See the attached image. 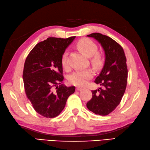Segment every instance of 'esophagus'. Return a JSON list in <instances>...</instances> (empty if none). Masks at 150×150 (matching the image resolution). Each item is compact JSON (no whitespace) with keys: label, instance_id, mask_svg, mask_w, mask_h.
I'll list each match as a JSON object with an SVG mask.
<instances>
[{"label":"esophagus","instance_id":"obj_1","mask_svg":"<svg viewBox=\"0 0 150 150\" xmlns=\"http://www.w3.org/2000/svg\"><path fill=\"white\" fill-rule=\"evenodd\" d=\"M76 91H81L83 90V88H80V87H77L76 88Z\"/></svg>","mask_w":150,"mask_h":150}]
</instances>
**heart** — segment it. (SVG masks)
Masks as SVG:
<instances>
[{
    "label": "heart",
    "instance_id": "1",
    "mask_svg": "<svg viewBox=\"0 0 150 150\" xmlns=\"http://www.w3.org/2000/svg\"><path fill=\"white\" fill-rule=\"evenodd\" d=\"M78 49L87 57H92L91 62L94 66H100L102 62V56L96 52L97 45L90 39L83 38L79 40L77 43ZM62 64L63 67H67V52H65L62 57ZM93 76V72L91 69L79 70L73 72L69 76V82L76 86L81 87L86 85Z\"/></svg>",
    "mask_w": 150,
    "mask_h": 150
}]
</instances>
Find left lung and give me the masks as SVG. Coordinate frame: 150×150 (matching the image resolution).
<instances>
[{
	"mask_svg": "<svg viewBox=\"0 0 150 150\" xmlns=\"http://www.w3.org/2000/svg\"><path fill=\"white\" fill-rule=\"evenodd\" d=\"M87 36L99 42L104 50L105 59L102 71L94 81L102 88L92 91L93 97L87 103V107L96 115H108L119 105L126 91V57L121 46L109 37L100 33Z\"/></svg>",
	"mask_w": 150,
	"mask_h": 150,
	"instance_id": "8db88e82",
	"label": "left lung"
}]
</instances>
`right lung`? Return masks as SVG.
I'll list each match as a JSON object with an SVG mask.
<instances>
[{
    "label": "right lung",
    "instance_id": "obj_1",
    "mask_svg": "<svg viewBox=\"0 0 150 150\" xmlns=\"http://www.w3.org/2000/svg\"><path fill=\"white\" fill-rule=\"evenodd\" d=\"M74 39L48 38L37 44L26 59L23 78L26 96L35 111L44 117L59 115L75 91L74 86L62 84V57Z\"/></svg>",
    "mask_w": 150,
    "mask_h": 150
}]
</instances>
